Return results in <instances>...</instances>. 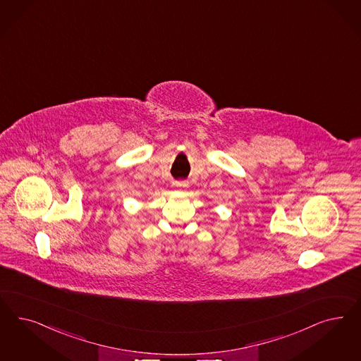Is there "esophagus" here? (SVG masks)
Listing matches in <instances>:
<instances>
[{
  "mask_svg": "<svg viewBox=\"0 0 361 361\" xmlns=\"http://www.w3.org/2000/svg\"><path fill=\"white\" fill-rule=\"evenodd\" d=\"M173 185H174L175 187H186L187 186L186 182H183V180H174V182H173Z\"/></svg>",
  "mask_w": 361,
  "mask_h": 361,
  "instance_id": "esophagus-1",
  "label": "esophagus"
}]
</instances>
